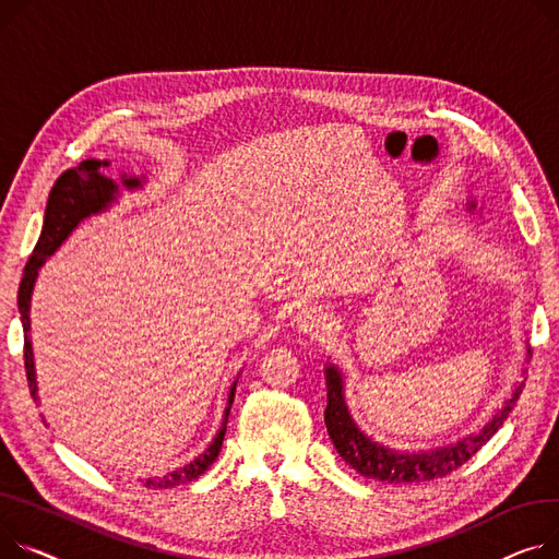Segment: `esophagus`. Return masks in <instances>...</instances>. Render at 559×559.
Wrapping results in <instances>:
<instances>
[{
  "instance_id": "1",
  "label": "esophagus",
  "mask_w": 559,
  "mask_h": 559,
  "mask_svg": "<svg viewBox=\"0 0 559 559\" xmlns=\"http://www.w3.org/2000/svg\"><path fill=\"white\" fill-rule=\"evenodd\" d=\"M292 325L296 328V332H301V334H321L330 328V321L321 308L306 306L292 317Z\"/></svg>"
}]
</instances>
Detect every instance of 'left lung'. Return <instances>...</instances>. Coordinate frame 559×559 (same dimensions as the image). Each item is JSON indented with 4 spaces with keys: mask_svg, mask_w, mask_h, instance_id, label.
Listing matches in <instances>:
<instances>
[{
    "mask_svg": "<svg viewBox=\"0 0 559 559\" xmlns=\"http://www.w3.org/2000/svg\"><path fill=\"white\" fill-rule=\"evenodd\" d=\"M483 206L474 198L465 202V213L476 215L483 219ZM526 355H531V346L526 344ZM526 373V370H524ZM325 376V389H328V404H325V427L328 436L334 444L337 454L361 476L376 478L382 483H423L431 478H442L452 469L461 467L465 461H469L483 444H486L506 423L510 412L514 408L519 395H522L524 382H516L510 389V395L503 397L501 408L492 414L488 423L478 425L476 431L465 433L459 440H452L448 444L431 450H393L389 444H382L370 438L359 429L355 423L348 402H346V380L342 368L337 364L328 361L323 368Z\"/></svg>",
    "mask_w": 559,
    "mask_h": 559,
    "instance_id": "8db88e82",
    "label": "left lung"
}]
</instances>
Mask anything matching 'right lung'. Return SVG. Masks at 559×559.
<instances>
[{
	"instance_id": "add662e5",
	"label": "right lung",
	"mask_w": 559,
	"mask_h": 559,
	"mask_svg": "<svg viewBox=\"0 0 559 559\" xmlns=\"http://www.w3.org/2000/svg\"><path fill=\"white\" fill-rule=\"evenodd\" d=\"M107 166H109L107 159H85L76 168L64 170L56 179L53 189L49 193V200H47L40 240H37V245L28 258V263L24 267V276H22L20 292H17V310H20V319H22V328H24L26 378H28V389H31V395L35 402L40 400V395H37L35 357H33V342H31V296L35 289V281H37V276H40V267L62 247V242L79 229L81 222H85L92 215L109 211L121 200L123 191H130V193L141 191L147 183L145 175H130V173H121L119 181L111 179L100 173ZM238 378H240V373H238ZM238 378L229 386L227 406H225V414H222V425L204 448V452L198 454L193 461L183 463L162 476L141 478L145 488H155V490L175 488V486H181V483L195 480L211 467V463L217 459V454L222 450V440H225L227 420H229V412H231V404L236 397Z\"/></svg>"
}]
</instances>
